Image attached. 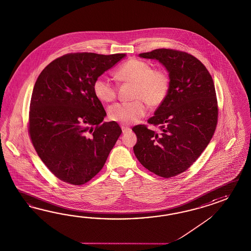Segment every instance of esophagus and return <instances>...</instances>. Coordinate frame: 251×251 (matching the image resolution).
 I'll return each instance as SVG.
<instances>
[{"label": "esophagus", "mask_w": 251, "mask_h": 251, "mask_svg": "<svg viewBox=\"0 0 251 251\" xmlns=\"http://www.w3.org/2000/svg\"><path fill=\"white\" fill-rule=\"evenodd\" d=\"M122 129H123V133H127V132L130 131V128L126 127V126H122Z\"/></svg>", "instance_id": "34e87169"}]
</instances>
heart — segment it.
Segmentation results:
<instances>
[{"label":"heart","mask_w":251,"mask_h":251,"mask_svg":"<svg viewBox=\"0 0 251 251\" xmlns=\"http://www.w3.org/2000/svg\"><path fill=\"white\" fill-rule=\"evenodd\" d=\"M120 80L133 84L131 99L127 102L113 104L109 109L111 121L122 124L134 123L144 116L150 108H158L166 100L171 90V79L162 69H153L151 63L139 59L126 61L117 72ZM95 97L102 102H110L117 96V87L105 75L93 81Z\"/></svg>","instance_id":"obj_1"}]
</instances>
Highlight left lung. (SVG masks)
<instances>
[{"instance_id": "1", "label": "left lung", "mask_w": 251, "mask_h": 251, "mask_svg": "<svg viewBox=\"0 0 251 251\" xmlns=\"http://www.w3.org/2000/svg\"><path fill=\"white\" fill-rule=\"evenodd\" d=\"M140 57L165 66L171 90L148 120L159 129L144 124L132 128L137 135L133 151L141 165L169 178L187 171L214 135L219 115L214 82L201 61L188 52L162 48Z\"/></svg>"}]
</instances>
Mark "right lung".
<instances>
[{
    "mask_svg": "<svg viewBox=\"0 0 251 251\" xmlns=\"http://www.w3.org/2000/svg\"><path fill=\"white\" fill-rule=\"evenodd\" d=\"M126 54L68 53L39 75L31 94L28 131L38 156L61 181L80 186L102 169L122 134L95 97V79Z\"/></svg>",
    "mask_w": 251,
    "mask_h": 251,
    "instance_id": "add662e5",
    "label": "right lung"
}]
</instances>
